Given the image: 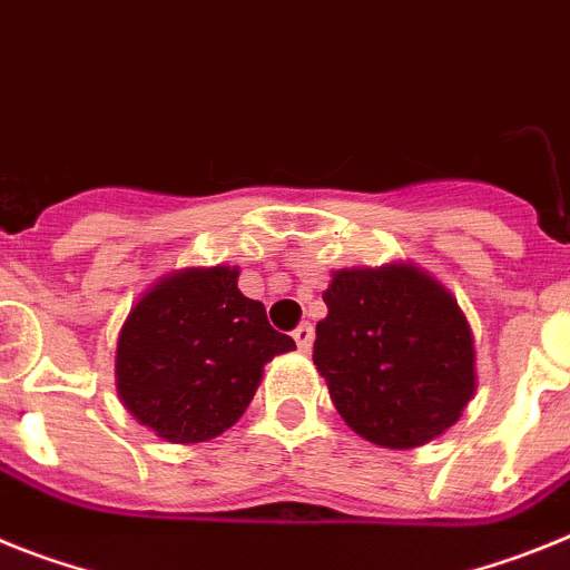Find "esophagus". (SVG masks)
<instances>
[{"label": "esophagus", "instance_id": "34e87169", "mask_svg": "<svg viewBox=\"0 0 570 570\" xmlns=\"http://www.w3.org/2000/svg\"><path fill=\"white\" fill-rule=\"evenodd\" d=\"M294 340H296V348L303 354L311 352V345H314V325L311 323H303L299 328L294 332Z\"/></svg>", "mask_w": 570, "mask_h": 570}]
</instances>
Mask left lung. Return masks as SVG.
Here are the masks:
<instances>
[{
    "mask_svg": "<svg viewBox=\"0 0 570 570\" xmlns=\"http://www.w3.org/2000/svg\"><path fill=\"white\" fill-rule=\"evenodd\" d=\"M323 299L314 366L345 424L386 450L444 435L479 386L459 299L412 262L334 271Z\"/></svg>",
    "mask_w": 570,
    "mask_h": 570,
    "instance_id": "1",
    "label": "left lung"
}]
</instances>
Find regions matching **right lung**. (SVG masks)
Segmentation results:
<instances>
[{
  "mask_svg": "<svg viewBox=\"0 0 570 570\" xmlns=\"http://www.w3.org/2000/svg\"><path fill=\"white\" fill-rule=\"evenodd\" d=\"M294 348L238 291V267H184L149 285L120 325L115 386L146 430L202 444L245 415L265 363Z\"/></svg>",
  "mask_w": 570,
  "mask_h": 570,
  "instance_id": "right-lung-1",
  "label": "right lung"
}]
</instances>
